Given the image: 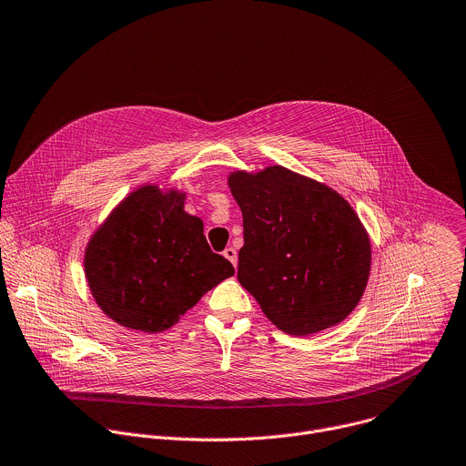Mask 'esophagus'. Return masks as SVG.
<instances>
[{
  "label": "esophagus",
  "instance_id": "obj_1",
  "mask_svg": "<svg viewBox=\"0 0 466 466\" xmlns=\"http://www.w3.org/2000/svg\"><path fill=\"white\" fill-rule=\"evenodd\" d=\"M223 256L236 267L238 265V252H236V248H232V247H227L225 250H223Z\"/></svg>",
  "mask_w": 466,
  "mask_h": 466
}]
</instances>
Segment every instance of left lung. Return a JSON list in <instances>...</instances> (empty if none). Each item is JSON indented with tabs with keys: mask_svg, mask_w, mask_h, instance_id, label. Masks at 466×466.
I'll return each instance as SVG.
<instances>
[{
	"mask_svg": "<svg viewBox=\"0 0 466 466\" xmlns=\"http://www.w3.org/2000/svg\"><path fill=\"white\" fill-rule=\"evenodd\" d=\"M228 187L243 214L238 279L265 317L296 337L342 322L371 267L370 238L350 203L283 167L236 172Z\"/></svg>",
	"mask_w": 466,
	"mask_h": 466,
	"instance_id": "obj_1",
	"label": "left lung"
}]
</instances>
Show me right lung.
<instances>
[{
  "label": "right lung",
  "mask_w": 466,
  "mask_h": 466,
  "mask_svg": "<svg viewBox=\"0 0 466 466\" xmlns=\"http://www.w3.org/2000/svg\"><path fill=\"white\" fill-rule=\"evenodd\" d=\"M183 207V194L142 187L91 238L84 259L89 289L120 326L165 331L234 274L232 263L210 250L203 221Z\"/></svg>",
  "instance_id": "1"
}]
</instances>
